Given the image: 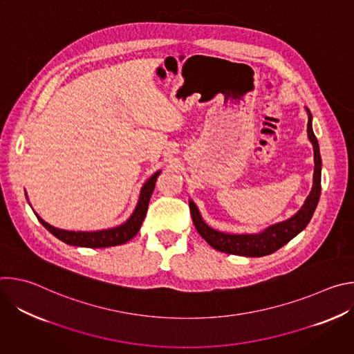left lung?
Segmentation results:
<instances>
[{"instance_id": "8db88e82", "label": "left lung", "mask_w": 354, "mask_h": 354, "mask_svg": "<svg viewBox=\"0 0 354 354\" xmlns=\"http://www.w3.org/2000/svg\"><path fill=\"white\" fill-rule=\"evenodd\" d=\"M307 109V108H306ZM308 113V124H307V133L308 138L313 142L314 147V180H313V189L306 198L302 207L288 220L273 224L268 227L265 231L259 234H225L217 230H213L209 227L203 218L200 216V212L197 206L189 200V207L193 224L197 230V232L205 238L206 242L213 246L214 249L224 252V254L230 255H239V257H252L259 258L265 255H270L281 246H284L287 242H290L295 235H298L302 230H304L310 220L313 218V214L318 206L319 196H321V154H319V145L318 140L313 130V115L310 109H307Z\"/></svg>"}]
</instances>
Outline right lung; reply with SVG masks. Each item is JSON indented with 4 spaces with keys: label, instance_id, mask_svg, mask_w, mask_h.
Wrapping results in <instances>:
<instances>
[{
    "label": "right lung",
    "instance_id": "1",
    "mask_svg": "<svg viewBox=\"0 0 354 354\" xmlns=\"http://www.w3.org/2000/svg\"><path fill=\"white\" fill-rule=\"evenodd\" d=\"M161 171L156 172L153 176H151L144 186L141 187L140 197H138V203L136 206V210L130 216V218L123 223L122 225H118L115 228H108V230H100V231H67V230H60L53 225L47 224L44 220H41L36 213L37 220L41 223V225L48 231L52 232L56 238L60 241L66 242L67 245H74V246H82V248H108V246H116L126 243L130 241L138 231L140 227L145 218L147 209L151 194L154 192L157 178L160 176ZM26 194V192H25Z\"/></svg>",
    "mask_w": 354,
    "mask_h": 354
}]
</instances>
